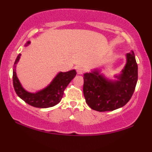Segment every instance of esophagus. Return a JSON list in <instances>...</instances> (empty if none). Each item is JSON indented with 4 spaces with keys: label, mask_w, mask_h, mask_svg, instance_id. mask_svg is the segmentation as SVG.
I'll return each mask as SVG.
<instances>
[{
    "label": "esophagus",
    "mask_w": 152,
    "mask_h": 152,
    "mask_svg": "<svg viewBox=\"0 0 152 152\" xmlns=\"http://www.w3.org/2000/svg\"><path fill=\"white\" fill-rule=\"evenodd\" d=\"M76 71H77L78 74H82L83 72V68L81 67V66H78V67H76Z\"/></svg>",
    "instance_id": "34e87169"
}]
</instances>
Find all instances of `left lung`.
Masks as SVG:
<instances>
[{"mask_svg":"<svg viewBox=\"0 0 152 152\" xmlns=\"http://www.w3.org/2000/svg\"><path fill=\"white\" fill-rule=\"evenodd\" d=\"M126 62L115 79L94 69L83 74V95L91 109L97 111H114L126 104L133 95L138 80V66L133 50L126 54Z\"/></svg>","mask_w":152,"mask_h":152,"instance_id":"1","label":"left lung"}]
</instances>
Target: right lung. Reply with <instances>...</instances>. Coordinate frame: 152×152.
Wrapping results in <instances>:
<instances>
[{
  "label": "right lung",
  "instance_id": "add662e5",
  "mask_svg": "<svg viewBox=\"0 0 152 152\" xmlns=\"http://www.w3.org/2000/svg\"><path fill=\"white\" fill-rule=\"evenodd\" d=\"M31 41H28L24 46H28ZM21 54L19 53L14 63L13 69V83L15 93L22 100L29 105L36 108H49L56 105L61 100L64 91L71 80L76 75L75 69L67 72H59L51 82L43 89L32 93L26 91L19 81L16 74V66L20 60Z\"/></svg>",
  "mask_w": 152,
  "mask_h": 152
}]
</instances>
